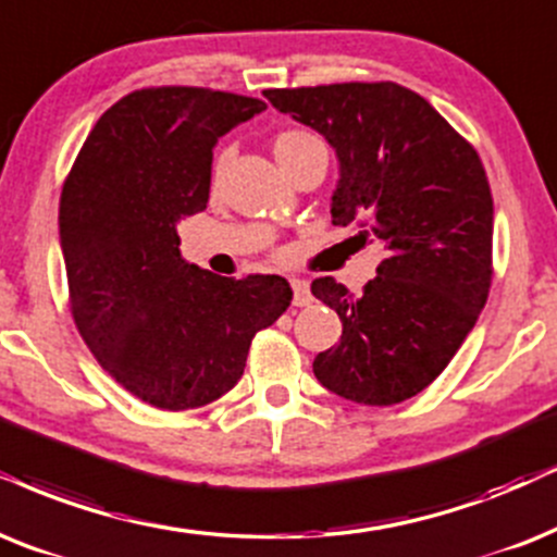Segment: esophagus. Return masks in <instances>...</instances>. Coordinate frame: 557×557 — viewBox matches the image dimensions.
<instances>
[{
  "label": "esophagus",
  "mask_w": 557,
  "mask_h": 557,
  "mask_svg": "<svg viewBox=\"0 0 557 557\" xmlns=\"http://www.w3.org/2000/svg\"><path fill=\"white\" fill-rule=\"evenodd\" d=\"M313 302V295H311V287L308 283H300V280H293V306H311Z\"/></svg>",
  "instance_id": "1"
}]
</instances>
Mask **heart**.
Wrapping results in <instances>:
<instances>
[{"mask_svg":"<svg viewBox=\"0 0 557 557\" xmlns=\"http://www.w3.org/2000/svg\"><path fill=\"white\" fill-rule=\"evenodd\" d=\"M321 140L313 136V133L302 131V128H287V131H280L277 136L272 138V153L274 159L280 161V166L285 169V172H290V169L298 164V161L306 157L311 149H319ZM228 164V151H221L213 161V185H218L223 177V169Z\"/></svg>","mask_w":557,"mask_h":557,"instance_id":"b5f03b06","label":"heart"}]
</instances>
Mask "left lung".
Here are the masks:
<instances>
[{
    "instance_id": "1",
    "label": "left lung",
    "mask_w": 557,
    "mask_h": 557,
    "mask_svg": "<svg viewBox=\"0 0 557 557\" xmlns=\"http://www.w3.org/2000/svg\"><path fill=\"white\" fill-rule=\"evenodd\" d=\"M293 121L336 149V226L355 223L385 259L360 295L334 277L311 293L342 319L321 351L323 388L364 406L413 398L473 331L494 277V197L481 157L417 91L396 82L267 89Z\"/></svg>"
}]
</instances>
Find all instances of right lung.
<instances>
[{
  "mask_svg": "<svg viewBox=\"0 0 557 557\" xmlns=\"http://www.w3.org/2000/svg\"><path fill=\"white\" fill-rule=\"evenodd\" d=\"M267 104L206 87H146L97 121L61 189L69 308L102 370L161 411L213 404L257 331L290 306L277 274L187 264L177 223L208 206L215 140Z\"/></svg>",
  "mask_w": 557,
  "mask_h": 557,
  "instance_id": "add662e5",
  "label": "right lung"
}]
</instances>
